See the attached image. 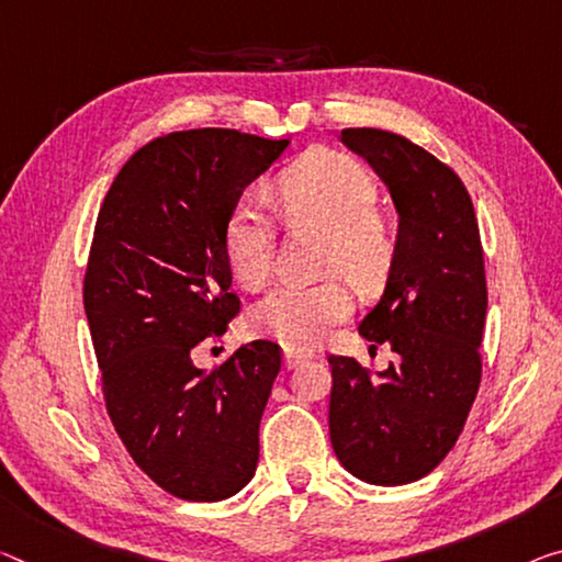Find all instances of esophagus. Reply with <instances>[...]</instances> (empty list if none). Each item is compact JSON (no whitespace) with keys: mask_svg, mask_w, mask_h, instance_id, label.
<instances>
[{"mask_svg":"<svg viewBox=\"0 0 562 562\" xmlns=\"http://www.w3.org/2000/svg\"><path fill=\"white\" fill-rule=\"evenodd\" d=\"M314 353L308 351H296V349H286L283 351V367L286 369H296L299 364H304V361H308Z\"/></svg>","mask_w":562,"mask_h":562,"instance_id":"esophagus-1","label":"esophagus"}]
</instances>
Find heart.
<instances>
[{
  "label": "heart",
  "mask_w": 562,
  "mask_h": 562,
  "mask_svg": "<svg viewBox=\"0 0 562 562\" xmlns=\"http://www.w3.org/2000/svg\"><path fill=\"white\" fill-rule=\"evenodd\" d=\"M276 203L291 223L326 231L324 269L336 276L281 283L251 308L248 326L286 347H314L351 314L353 296L344 274L361 293L386 279L396 251L394 226L374 205V176L351 155L329 148L308 150L281 172ZM223 246L233 279L248 291L261 289L273 266L269 215L254 201H240L228 215Z\"/></svg>",
  "instance_id": "1"
}]
</instances>
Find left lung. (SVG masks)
<instances>
[{"label":"left lung","mask_w":562,"mask_h":562,"mask_svg":"<svg viewBox=\"0 0 562 562\" xmlns=\"http://www.w3.org/2000/svg\"><path fill=\"white\" fill-rule=\"evenodd\" d=\"M341 143L376 170L400 213L384 293L359 324L374 349L386 344L396 359L371 374L357 359L329 357V435L353 477L407 485L452 450L480 390V228L457 172L407 137L347 127Z\"/></svg>","instance_id":"left-lung-1"}]
</instances>
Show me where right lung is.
I'll list each match as a JSON object with an SVG mask.
<instances>
[{
  "label": "right lung",
  "instance_id": "right-lung-1",
  "mask_svg": "<svg viewBox=\"0 0 562 562\" xmlns=\"http://www.w3.org/2000/svg\"><path fill=\"white\" fill-rule=\"evenodd\" d=\"M289 140L203 127L155 137L100 205L85 271L105 407L137 468L170 495L215 503L251 482L281 347L258 339L203 371L191 351L226 334V223Z\"/></svg>",
  "mask_w": 562,
  "mask_h": 562
}]
</instances>
